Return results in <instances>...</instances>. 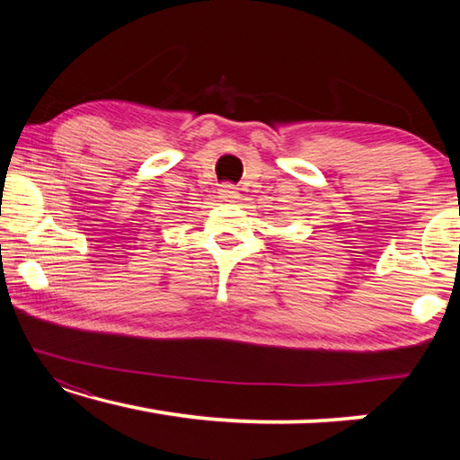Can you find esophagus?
Segmentation results:
<instances>
[{
    "instance_id": "1",
    "label": "esophagus",
    "mask_w": 460,
    "mask_h": 460,
    "mask_svg": "<svg viewBox=\"0 0 460 460\" xmlns=\"http://www.w3.org/2000/svg\"><path fill=\"white\" fill-rule=\"evenodd\" d=\"M219 194H221V199L227 200V202L239 199V190L233 184H223L219 189Z\"/></svg>"
}]
</instances>
